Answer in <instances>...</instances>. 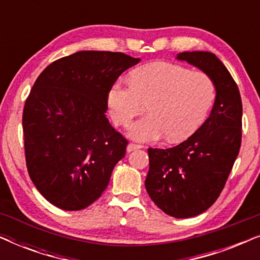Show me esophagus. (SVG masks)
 <instances>
[{
	"instance_id": "34e87169",
	"label": "esophagus",
	"mask_w": 260,
	"mask_h": 260,
	"mask_svg": "<svg viewBox=\"0 0 260 260\" xmlns=\"http://www.w3.org/2000/svg\"><path fill=\"white\" fill-rule=\"evenodd\" d=\"M141 148H143V145L129 143V144H127V147H126V150H127V152H130V151H134V150H136V149H141Z\"/></svg>"
}]
</instances>
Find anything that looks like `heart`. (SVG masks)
<instances>
[{"mask_svg": "<svg viewBox=\"0 0 260 260\" xmlns=\"http://www.w3.org/2000/svg\"><path fill=\"white\" fill-rule=\"evenodd\" d=\"M129 81L118 79L110 86L108 106L115 124L127 126L147 104L149 115L129 130L141 142L165 136L168 142L186 140L202 125L216 97L215 84L207 73L172 62L138 67Z\"/></svg>", "mask_w": 260, "mask_h": 260, "instance_id": "1", "label": "heart"}]
</instances>
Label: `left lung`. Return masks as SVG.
Instances as JSON below:
<instances>
[{
  "instance_id": "1",
  "label": "left lung",
  "mask_w": 260,
  "mask_h": 260,
  "mask_svg": "<svg viewBox=\"0 0 260 260\" xmlns=\"http://www.w3.org/2000/svg\"><path fill=\"white\" fill-rule=\"evenodd\" d=\"M177 59L204 71L216 97L206 122L179 145L148 149L145 189L159 209L174 218H191L211 207L221 193L241 144L243 105L236 81L211 52H183Z\"/></svg>"
}]
</instances>
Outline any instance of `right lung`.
<instances>
[{"instance_id":"add662e5","label":"right lung","mask_w":260,"mask_h":260,"mask_svg":"<svg viewBox=\"0 0 260 260\" xmlns=\"http://www.w3.org/2000/svg\"><path fill=\"white\" fill-rule=\"evenodd\" d=\"M141 59L120 52L81 51L55 60L24 103L26 165L46 200L80 211L98 200L127 141L105 112L111 85Z\"/></svg>"}]
</instances>
